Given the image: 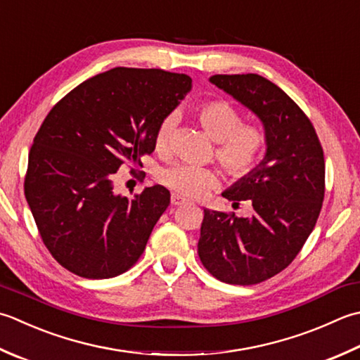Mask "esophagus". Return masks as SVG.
Returning <instances> with one entry per match:
<instances>
[{"label": "esophagus", "mask_w": 360, "mask_h": 360, "mask_svg": "<svg viewBox=\"0 0 360 360\" xmlns=\"http://www.w3.org/2000/svg\"><path fill=\"white\" fill-rule=\"evenodd\" d=\"M186 202H187V200L182 198V196L176 195V193L172 195V204H173V206H182V204H186Z\"/></svg>", "instance_id": "1"}]
</instances>
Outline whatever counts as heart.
Segmentation results:
<instances>
[{
	"mask_svg": "<svg viewBox=\"0 0 360 360\" xmlns=\"http://www.w3.org/2000/svg\"><path fill=\"white\" fill-rule=\"evenodd\" d=\"M196 118L207 136L217 142L215 159L231 178H243L255 170L264 151V134L256 126L242 124V115L228 101H209L196 108ZM173 114L162 120L154 146L165 150L174 128ZM159 181L186 198H198L217 186V173L210 168L173 164L159 173Z\"/></svg>",
	"mask_w": 360,
	"mask_h": 360,
	"instance_id": "heart-1",
	"label": "heart"
}]
</instances>
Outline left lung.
<instances>
[{"label":"left lung","instance_id":"8db88e82","mask_svg":"<svg viewBox=\"0 0 360 360\" xmlns=\"http://www.w3.org/2000/svg\"><path fill=\"white\" fill-rule=\"evenodd\" d=\"M259 117L266 153L250 174L223 196L251 217L204 209L198 255L206 270L226 284L252 285L292 264L319 220L325 198V158L311 120L265 77L215 75L209 79Z\"/></svg>","mask_w":360,"mask_h":360}]
</instances>
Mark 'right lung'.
Returning a JSON list of instances; mask_svg holds the SVG:
<instances>
[{"label":"right lung","instance_id":"add662e5","mask_svg":"<svg viewBox=\"0 0 360 360\" xmlns=\"http://www.w3.org/2000/svg\"><path fill=\"white\" fill-rule=\"evenodd\" d=\"M190 89L187 75L117 67L84 81L49 110L31 146L25 196L63 269L108 279L142 256L170 192L153 186L126 198L114 193V174L124 164L142 167L160 122Z\"/></svg>","mask_w":360,"mask_h":360}]
</instances>
